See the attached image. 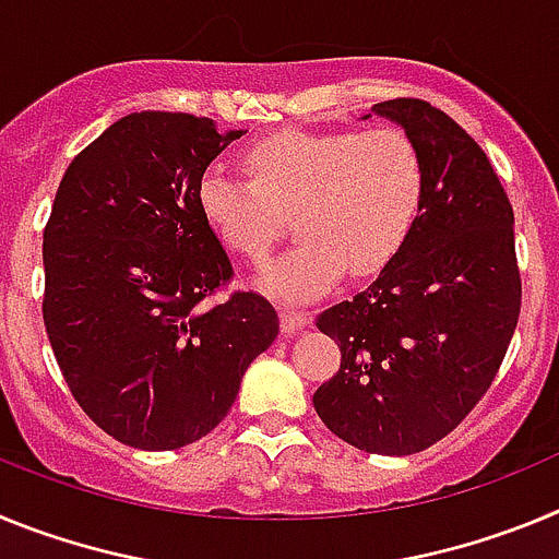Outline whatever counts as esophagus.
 I'll use <instances>...</instances> for the list:
<instances>
[{
	"label": "esophagus",
	"mask_w": 559,
	"mask_h": 559,
	"mask_svg": "<svg viewBox=\"0 0 559 559\" xmlns=\"http://www.w3.org/2000/svg\"><path fill=\"white\" fill-rule=\"evenodd\" d=\"M308 324H310V313H305V310H294V308L280 310V328H283V333L294 335L296 330H305Z\"/></svg>",
	"instance_id": "esophagus-1"
}]
</instances>
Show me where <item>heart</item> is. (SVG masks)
<instances>
[{
	"label": "heart",
	"mask_w": 559,
	"mask_h": 559,
	"mask_svg": "<svg viewBox=\"0 0 559 559\" xmlns=\"http://www.w3.org/2000/svg\"><path fill=\"white\" fill-rule=\"evenodd\" d=\"M251 179L210 165L195 187L201 218L235 254L263 260L294 210L296 246L254 274L263 294L310 302L349 265L374 274L406 243L423 204V159L400 128L276 131L243 153Z\"/></svg>",
	"instance_id": "obj_1"
}]
</instances>
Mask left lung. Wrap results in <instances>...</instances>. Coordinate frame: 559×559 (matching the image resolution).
<instances>
[{
	"label": "left lung",
	"instance_id": "obj_1",
	"mask_svg": "<svg viewBox=\"0 0 559 559\" xmlns=\"http://www.w3.org/2000/svg\"><path fill=\"white\" fill-rule=\"evenodd\" d=\"M372 114L417 145L423 204L372 285L316 319L341 369L313 406L358 451L408 456L473 412L507 355L521 313L515 218L487 153L445 111L400 97Z\"/></svg>",
	"mask_w": 559,
	"mask_h": 559
}]
</instances>
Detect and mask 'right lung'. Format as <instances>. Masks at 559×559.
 <instances>
[{
	"instance_id": "right-lung-1",
	"label": "right lung",
	"mask_w": 559,
	"mask_h": 559,
	"mask_svg": "<svg viewBox=\"0 0 559 559\" xmlns=\"http://www.w3.org/2000/svg\"><path fill=\"white\" fill-rule=\"evenodd\" d=\"M243 133L128 114L63 173L44 229V328L69 392L122 445L176 451L206 437L280 333L263 296L204 308L231 263L195 187Z\"/></svg>"
}]
</instances>
